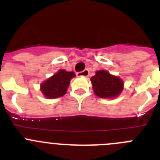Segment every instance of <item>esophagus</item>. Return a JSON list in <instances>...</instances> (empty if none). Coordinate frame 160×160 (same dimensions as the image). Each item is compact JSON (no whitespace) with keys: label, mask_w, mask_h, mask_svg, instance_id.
Segmentation results:
<instances>
[{"label":"esophagus","mask_w":160,"mask_h":160,"mask_svg":"<svg viewBox=\"0 0 160 160\" xmlns=\"http://www.w3.org/2000/svg\"><path fill=\"white\" fill-rule=\"evenodd\" d=\"M89 73H90V72L87 69V70H84L82 72H78L77 76L78 77H88Z\"/></svg>","instance_id":"obj_1"}]
</instances>
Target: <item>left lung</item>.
<instances>
[{
    "mask_svg": "<svg viewBox=\"0 0 160 160\" xmlns=\"http://www.w3.org/2000/svg\"><path fill=\"white\" fill-rule=\"evenodd\" d=\"M93 90L97 96L102 98H112L119 95L123 90V82L107 70H98L91 78Z\"/></svg>",
    "mask_w": 160,
    "mask_h": 160,
    "instance_id": "1",
    "label": "left lung"
}]
</instances>
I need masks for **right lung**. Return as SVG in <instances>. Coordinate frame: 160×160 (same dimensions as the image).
Here are the masks:
<instances>
[{
  "label": "right lung",
  "mask_w": 160,
  "mask_h": 160,
  "mask_svg": "<svg viewBox=\"0 0 160 160\" xmlns=\"http://www.w3.org/2000/svg\"><path fill=\"white\" fill-rule=\"evenodd\" d=\"M75 77L73 71L60 70L41 85V90L47 98H56L66 94L72 78Z\"/></svg>",
  "instance_id": "add662e5"
}]
</instances>
